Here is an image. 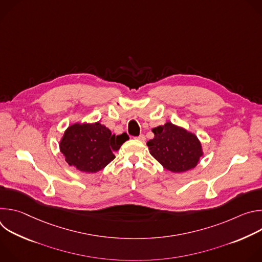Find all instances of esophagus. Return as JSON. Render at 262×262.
I'll list each match as a JSON object with an SVG mask.
<instances>
[{"instance_id":"obj_1","label":"esophagus","mask_w":262,"mask_h":262,"mask_svg":"<svg viewBox=\"0 0 262 262\" xmlns=\"http://www.w3.org/2000/svg\"><path fill=\"white\" fill-rule=\"evenodd\" d=\"M136 139H137V140H139V141H141V142H144L146 138H145V136H144V135H140L139 137H136Z\"/></svg>"}]
</instances>
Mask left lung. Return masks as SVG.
Returning a JSON list of instances; mask_svg holds the SVG:
<instances>
[{
    "mask_svg": "<svg viewBox=\"0 0 262 262\" xmlns=\"http://www.w3.org/2000/svg\"><path fill=\"white\" fill-rule=\"evenodd\" d=\"M155 138L147 142L150 155L175 173L188 171L199 162L202 148L198 138L171 122L152 129Z\"/></svg>",
    "mask_w": 262,
    "mask_h": 262,
    "instance_id": "obj_1",
    "label": "left lung"
}]
</instances>
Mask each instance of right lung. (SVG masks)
Returning a JSON list of instances; mask_svg holds the SVG:
<instances>
[{
	"mask_svg": "<svg viewBox=\"0 0 262 262\" xmlns=\"http://www.w3.org/2000/svg\"><path fill=\"white\" fill-rule=\"evenodd\" d=\"M128 139L126 133L115 136L99 122L76 123L64 133L60 149L70 166L95 173L115 159L114 152Z\"/></svg>",
	"mask_w": 262,
	"mask_h": 262,
	"instance_id": "obj_1",
	"label": "right lung"
}]
</instances>
